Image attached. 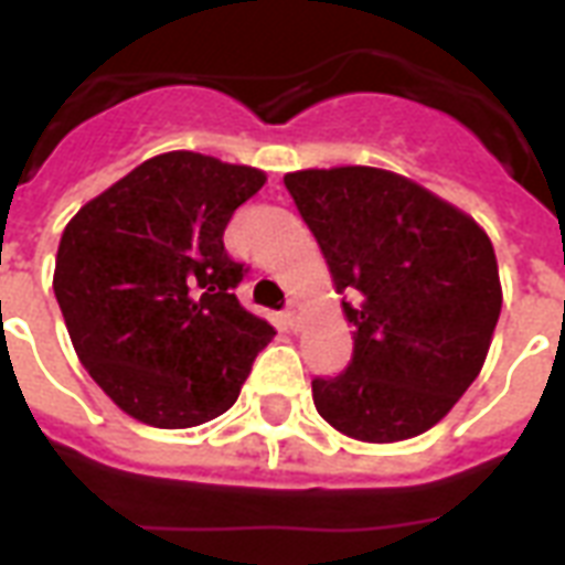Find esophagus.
Here are the masks:
<instances>
[{
	"mask_svg": "<svg viewBox=\"0 0 565 565\" xmlns=\"http://www.w3.org/2000/svg\"><path fill=\"white\" fill-rule=\"evenodd\" d=\"M301 313H305V308H301L299 301L292 299L290 305H287V313H284V317H287V326H290V328H299V319H301Z\"/></svg>",
	"mask_w": 565,
	"mask_h": 565,
	"instance_id": "34e87169",
	"label": "esophagus"
}]
</instances>
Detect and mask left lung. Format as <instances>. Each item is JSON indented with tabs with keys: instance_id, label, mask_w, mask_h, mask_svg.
<instances>
[{
	"instance_id": "1",
	"label": "left lung",
	"mask_w": 565,
	"mask_h": 565,
	"mask_svg": "<svg viewBox=\"0 0 565 565\" xmlns=\"http://www.w3.org/2000/svg\"><path fill=\"white\" fill-rule=\"evenodd\" d=\"M343 317L352 363L317 377L319 416L358 443H402L434 428L472 386L501 313L487 231L437 193L377 167L287 172Z\"/></svg>"
}]
</instances>
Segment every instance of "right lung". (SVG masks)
Here are the masks:
<instances>
[{"label":"right lung","instance_id":"1","mask_svg":"<svg viewBox=\"0 0 565 565\" xmlns=\"http://www.w3.org/2000/svg\"><path fill=\"white\" fill-rule=\"evenodd\" d=\"M266 172L163 152L66 222L55 299L84 370L131 419L195 428L237 402L275 337L234 296L243 264L222 234Z\"/></svg>","mask_w":565,"mask_h":565}]
</instances>
